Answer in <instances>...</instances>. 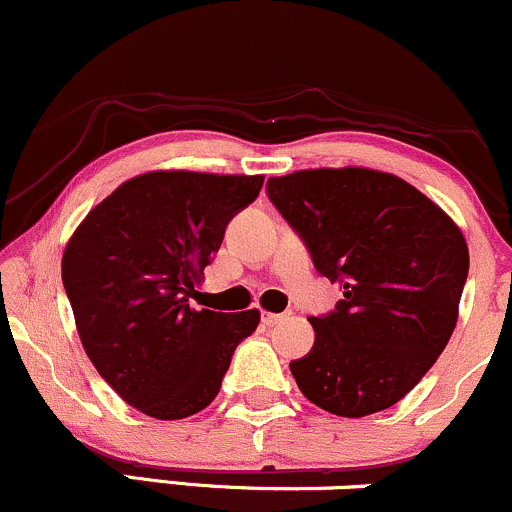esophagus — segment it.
Masks as SVG:
<instances>
[{
    "label": "esophagus",
    "instance_id": "obj_1",
    "mask_svg": "<svg viewBox=\"0 0 512 512\" xmlns=\"http://www.w3.org/2000/svg\"><path fill=\"white\" fill-rule=\"evenodd\" d=\"M289 318V313H262V320H265L267 325H277L282 323V320Z\"/></svg>",
    "mask_w": 512,
    "mask_h": 512
}]
</instances>
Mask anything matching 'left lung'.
<instances>
[{
  "label": "left lung",
  "mask_w": 512,
  "mask_h": 512,
  "mask_svg": "<svg viewBox=\"0 0 512 512\" xmlns=\"http://www.w3.org/2000/svg\"><path fill=\"white\" fill-rule=\"evenodd\" d=\"M267 196L342 286L335 311L308 318L316 342L289 364L296 384L342 418L386 411L452 338L469 274L462 230L401 177L367 167L269 177Z\"/></svg>",
  "instance_id": "8db88e82"
}]
</instances>
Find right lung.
Returning a JSON list of instances; mask_svg holds the SVG:
<instances>
[{
  "mask_svg": "<svg viewBox=\"0 0 512 512\" xmlns=\"http://www.w3.org/2000/svg\"><path fill=\"white\" fill-rule=\"evenodd\" d=\"M265 177L138 174L87 213L63 255L84 352L128 406L157 420L204 411L260 311H194L189 294L230 218Z\"/></svg>",
  "mask_w": 512,
  "mask_h": 512,
  "instance_id": "right-lung-1",
  "label": "right lung"
}]
</instances>
